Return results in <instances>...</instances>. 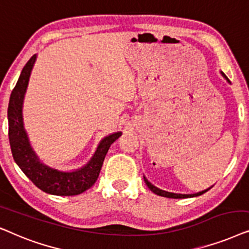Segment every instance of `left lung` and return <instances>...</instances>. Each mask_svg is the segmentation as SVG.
<instances>
[{
  "instance_id": "1",
  "label": "left lung",
  "mask_w": 249,
  "mask_h": 249,
  "mask_svg": "<svg viewBox=\"0 0 249 249\" xmlns=\"http://www.w3.org/2000/svg\"><path fill=\"white\" fill-rule=\"evenodd\" d=\"M224 75V74H223ZM225 77V76H224ZM227 78V77H225ZM228 79V78H227ZM144 182H145V184H147V187L150 189V190L154 192V194H156V195H158V196H161V197H166V198H174V199H178V198H190V197H197V196H200V195H203V194H205V192L206 191H208L210 190V189L212 188H210V189H207V190H204V191H200V192H198V194H194V195H181V194H173V192H167V191H164V190H160V189H158V188H156L155 185H152L150 182H149L147 178H144Z\"/></svg>"
}]
</instances>
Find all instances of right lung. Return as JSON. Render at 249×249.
Returning <instances> with one entry per match:
<instances>
[{
	"label": "right lung",
	"mask_w": 249,
	"mask_h": 249,
	"mask_svg": "<svg viewBox=\"0 0 249 249\" xmlns=\"http://www.w3.org/2000/svg\"><path fill=\"white\" fill-rule=\"evenodd\" d=\"M36 55L29 59L22 68L18 82L11 92L8 108L9 141L15 161L26 177L38 189L55 196H75L90 189L100 173L105 157L111 143L121 137V132L106 137L95 154L84 167L74 172H60L46 166L38 160L29 144L22 124V101Z\"/></svg>",
	"instance_id": "add662e5"
}]
</instances>
